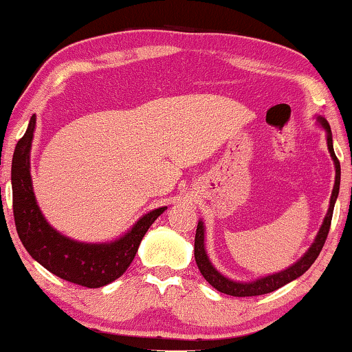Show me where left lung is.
Masks as SVG:
<instances>
[{"instance_id": "left-lung-1", "label": "left lung", "mask_w": 352, "mask_h": 352, "mask_svg": "<svg viewBox=\"0 0 352 352\" xmlns=\"http://www.w3.org/2000/svg\"><path fill=\"white\" fill-rule=\"evenodd\" d=\"M322 126L327 129V144H329V151L330 155L335 162V168H336V176H335V186H333V192H331L330 197V208L329 213H327L324 224L317 234L316 242L312 243V247L307 250V253L302 256L300 261L293 264L292 267L285 269V271L274 274V276H267L264 278H259L256 282L252 283H239V282H232L229 278H226L224 276L216 271V269L211 266L208 256L205 253V247H204V239H205V230H204V223H199L197 226V232H195V245H194V254H195V263L199 266V271L201 272V276L205 277V280L210 283L211 287H214L216 290L221 293H226V295L230 296H258V295H266V293H271L277 288H280L285 285V283L295 280L300 276H302L307 269L312 266V263L316 261L319 253L324 248V243L327 240V235H329L330 230V224H331V216H333V206L336 201V197H338L340 192V176H341V168H340V160L335 155L333 151V141H331V131L329 123L325 120H320Z\"/></svg>"}]
</instances>
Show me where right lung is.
<instances>
[{
	"mask_svg": "<svg viewBox=\"0 0 352 352\" xmlns=\"http://www.w3.org/2000/svg\"><path fill=\"white\" fill-rule=\"evenodd\" d=\"M35 122L33 115L12 155V211L19 239L32 258L54 276L88 288L107 285L133 263L142 237L165 206L147 213L113 243H80L56 232L43 218L32 189L30 147Z\"/></svg>",
	"mask_w": 352,
	"mask_h": 352,
	"instance_id": "1",
	"label": "right lung"
}]
</instances>
